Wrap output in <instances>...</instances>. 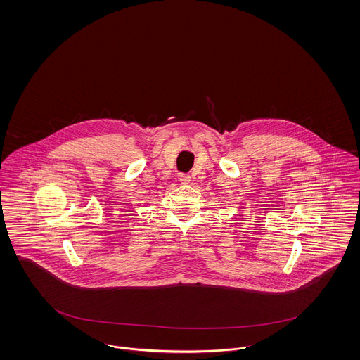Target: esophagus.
Returning a JSON list of instances; mask_svg holds the SVG:
<instances>
[{
    "mask_svg": "<svg viewBox=\"0 0 360 360\" xmlns=\"http://www.w3.org/2000/svg\"><path fill=\"white\" fill-rule=\"evenodd\" d=\"M179 182L184 184V185H188L191 182V176L188 174H179Z\"/></svg>",
    "mask_w": 360,
    "mask_h": 360,
    "instance_id": "34e87169",
    "label": "esophagus"
}]
</instances>
